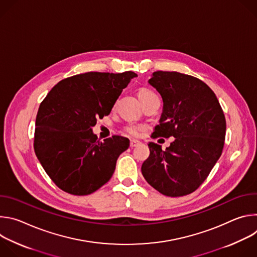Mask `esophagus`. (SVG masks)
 I'll use <instances>...</instances> for the list:
<instances>
[{
	"label": "esophagus",
	"instance_id": "34e87169",
	"mask_svg": "<svg viewBox=\"0 0 257 257\" xmlns=\"http://www.w3.org/2000/svg\"><path fill=\"white\" fill-rule=\"evenodd\" d=\"M139 144H140V142L138 140H131L130 141V146H131V148H135V146H137Z\"/></svg>",
	"mask_w": 257,
	"mask_h": 257
}]
</instances>
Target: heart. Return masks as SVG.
<instances>
[{"mask_svg": "<svg viewBox=\"0 0 257 257\" xmlns=\"http://www.w3.org/2000/svg\"><path fill=\"white\" fill-rule=\"evenodd\" d=\"M157 95L155 92H153L152 90L148 89V88H141L139 91H138V98L139 100L142 102L146 101L148 99L152 98L153 96ZM143 129V126L142 125H138V124H129L126 126L125 130L128 134H130L131 136H139L141 131Z\"/></svg>", "mask_w": 257, "mask_h": 257, "instance_id": "1", "label": "heart"}]
</instances>
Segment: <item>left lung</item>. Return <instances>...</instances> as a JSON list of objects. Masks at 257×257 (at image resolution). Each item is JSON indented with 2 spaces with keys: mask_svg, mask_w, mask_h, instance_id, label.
I'll return each mask as SVG.
<instances>
[{
  "mask_svg": "<svg viewBox=\"0 0 257 257\" xmlns=\"http://www.w3.org/2000/svg\"><path fill=\"white\" fill-rule=\"evenodd\" d=\"M149 83L163 98L153 136H174L166 151L150 142L141 172L160 193L178 197L195 191L223 152L226 119L214 92L201 80L179 72L158 71Z\"/></svg>",
  "mask_w": 257,
  "mask_h": 257,
  "instance_id": "obj_1",
  "label": "left lung"
}]
</instances>
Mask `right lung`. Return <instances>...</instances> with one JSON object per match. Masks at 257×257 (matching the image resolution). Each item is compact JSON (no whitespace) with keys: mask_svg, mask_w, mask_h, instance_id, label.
<instances>
[{"mask_svg":"<svg viewBox=\"0 0 257 257\" xmlns=\"http://www.w3.org/2000/svg\"><path fill=\"white\" fill-rule=\"evenodd\" d=\"M134 72H87L60 81L40 105L34 152L55 184L73 195H88L112 178L128 138L97 140L96 120L111 113Z\"/></svg>","mask_w":257,"mask_h":257,"instance_id":"right-lung-1","label":"right lung"}]
</instances>
